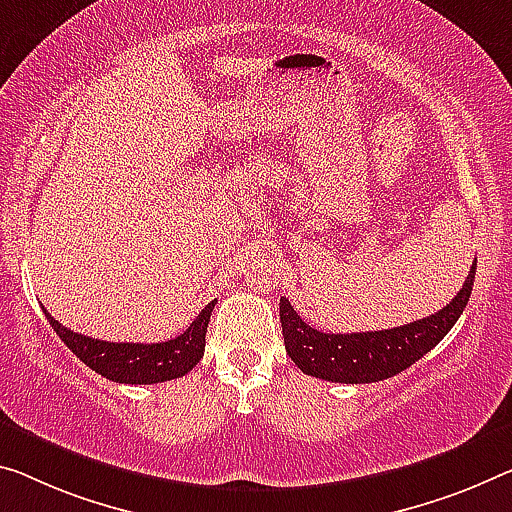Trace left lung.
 Segmentation results:
<instances>
[{
	"instance_id": "obj_1",
	"label": "left lung",
	"mask_w": 512,
	"mask_h": 512,
	"mask_svg": "<svg viewBox=\"0 0 512 512\" xmlns=\"http://www.w3.org/2000/svg\"><path fill=\"white\" fill-rule=\"evenodd\" d=\"M474 277L476 263L471 265L460 293L442 311L382 332L325 334L306 325L286 297H281L279 316L288 357L302 373L327 382L368 384L387 380L428 355L451 332L469 302Z\"/></svg>"
}]
</instances>
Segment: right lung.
I'll list each match as a JSON object with an SVG mask.
<instances>
[{
	"mask_svg": "<svg viewBox=\"0 0 512 512\" xmlns=\"http://www.w3.org/2000/svg\"><path fill=\"white\" fill-rule=\"evenodd\" d=\"M215 304L217 300H212L183 334L164 343L100 341V338L70 332L68 327L54 320L45 309L43 313L61 341L91 371L119 384H155L183 377L199 364L203 350H206V332Z\"/></svg>",
	"mask_w": 512,
	"mask_h": 512,
	"instance_id": "obj_1",
	"label": "right lung"
}]
</instances>
